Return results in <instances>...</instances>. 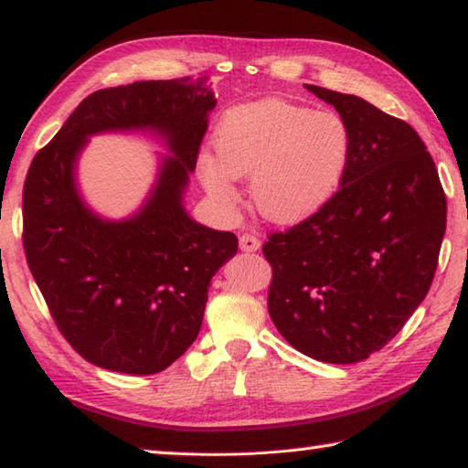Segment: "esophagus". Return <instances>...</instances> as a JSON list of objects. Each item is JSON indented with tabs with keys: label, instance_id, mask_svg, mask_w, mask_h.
Returning <instances> with one entry per match:
<instances>
[{
	"label": "esophagus",
	"instance_id": "1",
	"mask_svg": "<svg viewBox=\"0 0 468 468\" xmlns=\"http://www.w3.org/2000/svg\"><path fill=\"white\" fill-rule=\"evenodd\" d=\"M261 247V241L257 239L255 235H251V233H243L241 237H239V250L241 251H245V253H253V251H257Z\"/></svg>",
	"mask_w": 468,
	"mask_h": 468
}]
</instances>
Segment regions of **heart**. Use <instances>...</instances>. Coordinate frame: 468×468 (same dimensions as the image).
<instances>
[{"mask_svg": "<svg viewBox=\"0 0 468 468\" xmlns=\"http://www.w3.org/2000/svg\"><path fill=\"white\" fill-rule=\"evenodd\" d=\"M215 161L201 165V183L231 207L233 181H251V203L263 218L290 225L330 203L350 168L352 126L335 111L261 98L225 112L213 138Z\"/></svg>", "mask_w": 468, "mask_h": 468, "instance_id": "obj_1", "label": "heart"}]
</instances>
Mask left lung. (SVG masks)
<instances>
[{"label":"left lung","mask_w":468,"mask_h":468,"mask_svg":"<svg viewBox=\"0 0 468 468\" xmlns=\"http://www.w3.org/2000/svg\"><path fill=\"white\" fill-rule=\"evenodd\" d=\"M352 126L350 168L330 203L263 245L267 310L295 350L362 362L431 290L446 229L439 171L414 128L354 94L305 84Z\"/></svg>","instance_id":"8db88e82"}]
</instances>
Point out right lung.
I'll use <instances>...</instances> for the list:
<instances>
[{"instance_id":"right-lung-1","label":"right lung","mask_w":468,"mask_h":468,"mask_svg":"<svg viewBox=\"0 0 468 468\" xmlns=\"http://www.w3.org/2000/svg\"><path fill=\"white\" fill-rule=\"evenodd\" d=\"M207 78L148 80L90 94L39 151L24 185L29 271L69 346L94 366L156 374L191 346L208 285L237 253V237L197 223L185 208L208 112ZM146 132L168 155L142 208L98 216L77 186L90 135Z\"/></svg>"}]
</instances>
